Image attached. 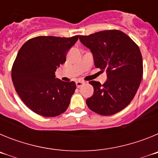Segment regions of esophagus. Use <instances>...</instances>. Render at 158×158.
<instances>
[{"label": "esophagus", "mask_w": 158, "mask_h": 158, "mask_svg": "<svg viewBox=\"0 0 158 158\" xmlns=\"http://www.w3.org/2000/svg\"><path fill=\"white\" fill-rule=\"evenodd\" d=\"M84 84H85V81H76V85L77 88H80Z\"/></svg>", "instance_id": "obj_1"}]
</instances>
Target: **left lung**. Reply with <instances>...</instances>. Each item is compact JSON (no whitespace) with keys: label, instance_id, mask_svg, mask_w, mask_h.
Listing matches in <instances>:
<instances>
[{"label":"left lung","instance_id":"1","mask_svg":"<svg viewBox=\"0 0 158 158\" xmlns=\"http://www.w3.org/2000/svg\"><path fill=\"white\" fill-rule=\"evenodd\" d=\"M79 39L91 50L95 66L106 70L107 77L104 85L89 81L94 93L86 104L99 115H114L131 103L140 85L143 65L139 46L118 30L101 31Z\"/></svg>","mask_w":158,"mask_h":158}]
</instances>
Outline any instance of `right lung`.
I'll return each instance as SVG.
<instances>
[{
  "instance_id": "add662e5",
  "label": "right lung",
  "mask_w": 158,
  "mask_h": 158,
  "mask_svg": "<svg viewBox=\"0 0 158 158\" xmlns=\"http://www.w3.org/2000/svg\"><path fill=\"white\" fill-rule=\"evenodd\" d=\"M78 38L38 36L19 49L12 65V80L23 103L38 115L58 116L69 107L76 84L56 79L55 71L65 63L67 52Z\"/></svg>"
}]
</instances>
